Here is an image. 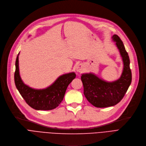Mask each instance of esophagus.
<instances>
[{"mask_svg": "<svg viewBox=\"0 0 146 146\" xmlns=\"http://www.w3.org/2000/svg\"><path fill=\"white\" fill-rule=\"evenodd\" d=\"M76 70H77V72H82L83 71V68L81 65H77V68H76Z\"/></svg>", "mask_w": 146, "mask_h": 146, "instance_id": "34e87169", "label": "esophagus"}]
</instances>
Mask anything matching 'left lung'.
I'll list each match as a JSON object with an SVG mask.
<instances>
[{
  "label": "left lung",
  "instance_id": "obj_1",
  "mask_svg": "<svg viewBox=\"0 0 146 146\" xmlns=\"http://www.w3.org/2000/svg\"><path fill=\"white\" fill-rule=\"evenodd\" d=\"M112 39L115 41L123 60V68L121 77L112 82L104 81L92 73L83 74L81 77L84 96L92 105L97 108L116 105L122 99L131 83L132 74L128 54L118 36L115 34Z\"/></svg>",
  "mask_w": 146,
  "mask_h": 146
}]
</instances>
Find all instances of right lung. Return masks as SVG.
Listing matches in <instances>:
<instances>
[{"label":"right lung","instance_id":"obj_1","mask_svg":"<svg viewBox=\"0 0 146 146\" xmlns=\"http://www.w3.org/2000/svg\"><path fill=\"white\" fill-rule=\"evenodd\" d=\"M18 53L15 62L14 80L17 88L26 103L36 110H48L55 109L63 100L68 85L75 78L71 72L64 74L49 87L44 89H34L25 85L19 75Z\"/></svg>","mask_w":146,"mask_h":146}]
</instances>
